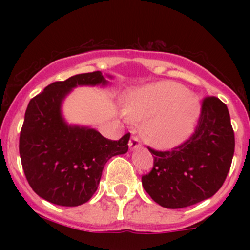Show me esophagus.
Masks as SVG:
<instances>
[{"label":"esophagus","mask_w":250,"mask_h":250,"mask_svg":"<svg viewBox=\"0 0 250 250\" xmlns=\"http://www.w3.org/2000/svg\"><path fill=\"white\" fill-rule=\"evenodd\" d=\"M128 146H129V149H130V150H136L137 148L141 147V143H140V140L137 139L136 136H131V139H130V141H129Z\"/></svg>","instance_id":"1"}]
</instances>
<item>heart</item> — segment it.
Returning <instances> with one entry per match:
<instances>
[{
  "mask_svg": "<svg viewBox=\"0 0 250 250\" xmlns=\"http://www.w3.org/2000/svg\"><path fill=\"white\" fill-rule=\"evenodd\" d=\"M200 113L197 96L173 81L135 89L125 103L128 119L142 122V137L157 149H173L187 141L194 133Z\"/></svg>",
  "mask_w": 250,
  "mask_h": 250,
  "instance_id": "1",
  "label": "heart"
}]
</instances>
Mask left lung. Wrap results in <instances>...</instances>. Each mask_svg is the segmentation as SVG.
Here are the masks:
<instances>
[{
  "instance_id": "1",
  "label": "left lung",
  "mask_w": 250,
  "mask_h": 250,
  "mask_svg": "<svg viewBox=\"0 0 250 250\" xmlns=\"http://www.w3.org/2000/svg\"><path fill=\"white\" fill-rule=\"evenodd\" d=\"M235 137L227 105L217 97L203 100L195 133L171 151H156L142 186L160 206L180 209L211 197L230 169Z\"/></svg>"
}]
</instances>
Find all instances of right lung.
Instances as JSON below:
<instances>
[{
	"label": "right lung",
	"mask_w": 250,
	"mask_h": 250,
	"mask_svg": "<svg viewBox=\"0 0 250 250\" xmlns=\"http://www.w3.org/2000/svg\"><path fill=\"white\" fill-rule=\"evenodd\" d=\"M111 75L101 71L79 74L54 82L30 100L20 134V156L33 190L48 202L76 207L91 199L109 159L128 151L130 134L119 141L96 129L69 125L62 104L74 88L107 87Z\"/></svg>",
	"instance_id": "1"
}]
</instances>
